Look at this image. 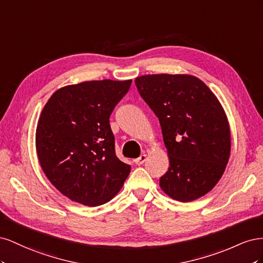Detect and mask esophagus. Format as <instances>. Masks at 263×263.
Returning a JSON list of instances; mask_svg holds the SVG:
<instances>
[{"label": "esophagus", "mask_w": 263, "mask_h": 263, "mask_svg": "<svg viewBox=\"0 0 263 263\" xmlns=\"http://www.w3.org/2000/svg\"><path fill=\"white\" fill-rule=\"evenodd\" d=\"M146 160H147V156L146 155H140L137 159H135L134 161H135V163H136V164L140 165V164L144 163Z\"/></svg>", "instance_id": "obj_1"}]
</instances>
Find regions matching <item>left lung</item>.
Here are the masks:
<instances>
[{"label": "left lung", "instance_id": "1", "mask_svg": "<svg viewBox=\"0 0 263 263\" xmlns=\"http://www.w3.org/2000/svg\"><path fill=\"white\" fill-rule=\"evenodd\" d=\"M135 83L159 118L168 150L170 166L160 187L180 202L205 195L221 178L230 155L229 124L219 101L189 74H148Z\"/></svg>", "mask_w": 263, "mask_h": 263}]
</instances>
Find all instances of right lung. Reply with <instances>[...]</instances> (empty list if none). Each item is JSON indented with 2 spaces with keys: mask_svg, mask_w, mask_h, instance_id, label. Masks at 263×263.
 <instances>
[{
  "mask_svg": "<svg viewBox=\"0 0 263 263\" xmlns=\"http://www.w3.org/2000/svg\"><path fill=\"white\" fill-rule=\"evenodd\" d=\"M132 80L86 81L55 91L36 129V149L46 177L63 195L102 205L122 189L130 165L115 154L109 116Z\"/></svg>",
  "mask_w": 263,
  "mask_h": 263,
  "instance_id": "add662e5",
  "label": "right lung"
}]
</instances>
